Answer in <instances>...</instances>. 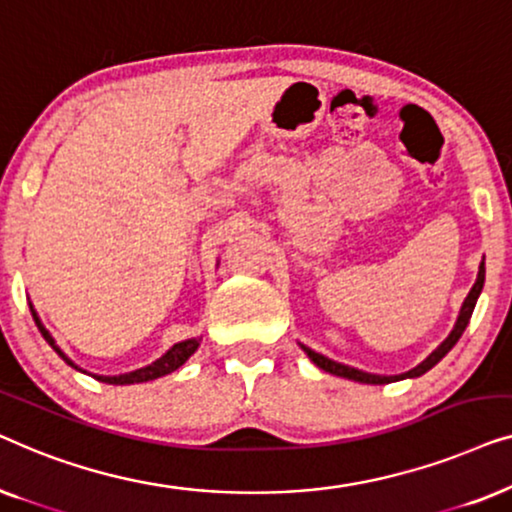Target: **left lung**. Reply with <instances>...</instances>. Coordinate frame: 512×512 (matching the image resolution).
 I'll use <instances>...</instances> for the list:
<instances>
[{
    "instance_id": "obj_1",
    "label": "left lung",
    "mask_w": 512,
    "mask_h": 512,
    "mask_svg": "<svg viewBox=\"0 0 512 512\" xmlns=\"http://www.w3.org/2000/svg\"><path fill=\"white\" fill-rule=\"evenodd\" d=\"M482 286H485V261L480 263L478 279H475L473 289L468 291L464 305H461V310H459L457 324H454L450 335H447V338H445L443 342H440V345H438L436 349H433V352H431L429 356H426V359H424L422 363H419V366H415V368L408 370V373H403V375H375V373H366V370L345 366V363H338V361L328 359V356H324V354H317V352H314V349L305 347V345H300V347H303V352H305L307 356H310L314 366H319L321 370H326V373H331V375L347 377V380H354V382H361V384H389V382L405 380V377H419V375H424L426 370H431L433 366H436V363H438L440 359H443V356H445L447 352H450V349H452L454 345H457L459 338H461V333L466 331L468 321H471V314H473L475 303H478V298H480V293H482Z\"/></svg>"
}]
</instances>
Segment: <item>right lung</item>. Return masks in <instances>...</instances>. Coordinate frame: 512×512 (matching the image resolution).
<instances>
[{"mask_svg": "<svg viewBox=\"0 0 512 512\" xmlns=\"http://www.w3.org/2000/svg\"><path fill=\"white\" fill-rule=\"evenodd\" d=\"M30 310H32V317H34V324H37V328L41 331V335H44V340L51 345L55 352H58V356L62 361L67 363V366H72L76 370H81L76 363L69 359V356L62 352V349L55 345L53 335L46 331V326L41 324V319L37 317V312H34V307L30 303ZM200 347V338H191V340H184V342H177V345H172L167 352L160 356V359H156L151 363V366H144V368H137L132 370V373H123V375H93L95 380L100 382H107V384H137V382H149V380H156V377H163V375H170L177 370L179 366H184V363L188 361V356H191L195 349ZM81 373H86V370H81Z\"/></svg>", "mask_w": 512, "mask_h": 512, "instance_id": "add662e5", "label": "right lung"}]
</instances>
